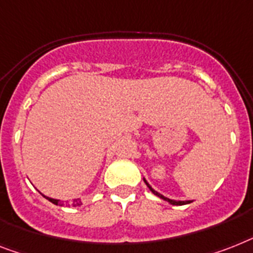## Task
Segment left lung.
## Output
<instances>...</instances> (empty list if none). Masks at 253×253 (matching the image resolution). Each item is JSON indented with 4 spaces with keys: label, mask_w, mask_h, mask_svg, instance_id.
Masks as SVG:
<instances>
[{
    "label": "left lung",
    "mask_w": 253,
    "mask_h": 253,
    "mask_svg": "<svg viewBox=\"0 0 253 253\" xmlns=\"http://www.w3.org/2000/svg\"><path fill=\"white\" fill-rule=\"evenodd\" d=\"M143 181H145V183H146V185H147V187H149V189L151 190L152 193L155 194V195H158V197H159V198H162L163 200H167V202H169V203L173 204V206H183V204L191 203V200H185V202H182V200H172V199H169V198H166V197H164V195H162V194H159V193H158V191H155V190L152 189V187L149 185V182H147V181H146L145 178H143Z\"/></svg>",
    "instance_id": "left-lung-1"
}]
</instances>
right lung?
<instances>
[{
    "instance_id": "obj_1",
    "label": "right lung",
    "mask_w": 253,
    "mask_h": 253,
    "mask_svg": "<svg viewBox=\"0 0 253 253\" xmlns=\"http://www.w3.org/2000/svg\"><path fill=\"white\" fill-rule=\"evenodd\" d=\"M43 198H46V199L49 200V202H51V203H53V204H56V206H63V203H62V202H59V200H58V199H53V198L45 197V195H43ZM68 206H71V207H79V206H81V200L80 199H74V200H72V202H70V203H68Z\"/></svg>"
}]
</instances>
